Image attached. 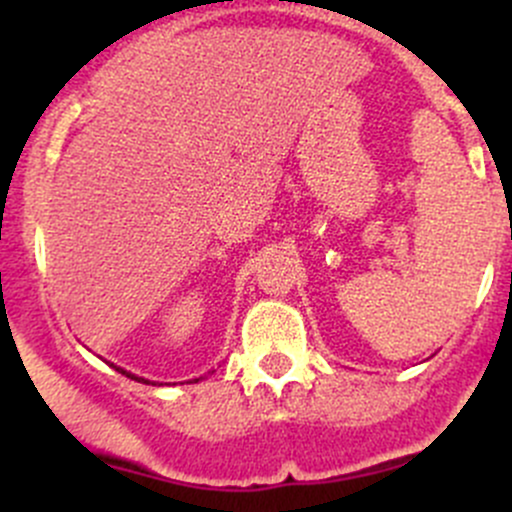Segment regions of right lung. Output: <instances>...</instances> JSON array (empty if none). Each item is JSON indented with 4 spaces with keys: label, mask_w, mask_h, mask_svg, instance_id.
<instances>
[{
    "label": "right lung",
    "mask_w": 512,
    "mask_h": 512,
    "mask_svg": "<svg viewBox=\"0 0 512 512\" xmlns=\"http://www.w3.org/2000/svg\"><path fill=\"white\" fill-rule=\"evenodd\" d=\"M116 371H121V374H126L128 379H133V381H143V384H151V381H148V379H141V376L131 374V371H123V369H118V366H116ZM195 381H198V379H195Z\"/></svg>",
    "instance_id": "1"
}]
</instances>
